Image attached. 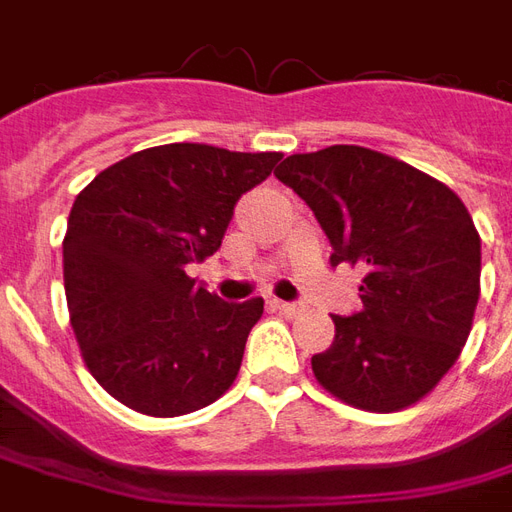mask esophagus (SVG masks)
I'll return each instance as SVG.
<instances>
[{
  "label": "esophagus",
  "mask_w": 512,
  "mask_h": 512,
  "mask_svg": "<svg viewBox=\"0 0 512 512\" xmlns=\"http://www.w3.org/2000/svg\"><path fill=\"white\" fill-rule=\"evenodd\" d=\"M274 307H277L282 315H288V318H296V315H301V304H293V301H274Z\"/></svg>",
  "instance_id": "1"
}]
</instances>
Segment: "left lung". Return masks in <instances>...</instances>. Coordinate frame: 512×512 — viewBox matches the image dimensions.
<instances>
[{
    "label": "left lung",
    "instance_id": "left-lung-1",
    "mask_svg": "<svg viewBox=\"0 0 512 512\" xmlns=\"http://www.w3.org/2000/svg\"><path fill=\"white\" fill-rule=\"evenodd\" d=\"M315 213L332 266L367 271L362 310L332 315L312 356L323 389L365 411L414 406L455 365L480 299V235L461 197L406 161L359 145L296 153L274 169Z\"/></svg>",
    "mask_w": 512,
    "mask_h": 512
}]
</instances>
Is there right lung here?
<instances>
[{
    "mask_svg": "<svg viewBox=\"0 0 512 512\" xmlns=\"http://www.w3.org/2000/svg\"><path fill=\"white\" fill-rule=\"evenodd\" d=\"M279 158L175 142L79 191L62 241L71 326L87 370L123 406L180 417L233 386L263 299L219 301L186 266L222 246L235 202Z\"/></svg>",
    "mask_w": 512,
    "mask_h": 512,
    "instance_id": "1",
    "label": "right lung"
}]
</instances>
